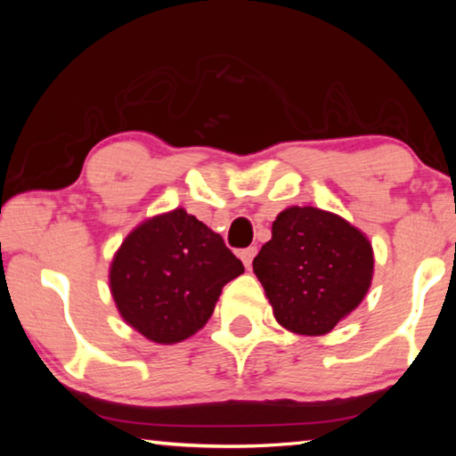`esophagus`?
Segmentation results:
<instances>
[{
    "mask_svg": "<svg viewBox=\"0 0 456 456\" xmlns=\"http://www.w3.org/2000/svg\"><path fill=\"white\" fill-rule=\"evenodd\" d=\"M256 253H257V247H247V249H243L241 253H239V257H241L243 265H245L247 269L251 267V264H253V257H256Z\"/></svg>",
    "mask_w": 456,
    "mask_h": 456,
    "instance_id": "1",
    "label": "esophagus"
}]
</instances>
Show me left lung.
Wrapping results in <instances>:
<instances>
[{"label":"left lung","mask_w":456,"mask_h":456,"mask_svg":"<svg viewBox=\"0 0 456 456\" xmlns=\"http://www.w3.org/2000/svg\"><path fill=\"white\" fill-rule=\"evenodd\" d=\"M280 326L323 336L362 304L372 285V243L358 227L318 207H288L253 259Z\"/></svg>","instance_id":"1"}]
</instances>
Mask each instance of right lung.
<instances>
[{"instance_id":"right-lung-1","label":"right lung","mask_w":456,"mask_h":456,"mask_svg":"<svg viewBox=\"0 0 456 456\" xmlns=\"http://www.w3.org/2000/svg\"><path fill=\"white\" fill-rule=\"evenodd\" d=\"M243 272L219 233L176 207L130 231L114 253L108 281L122 320L168 346L197 334L223 285Z\"/></svg>"}]
</instances>
